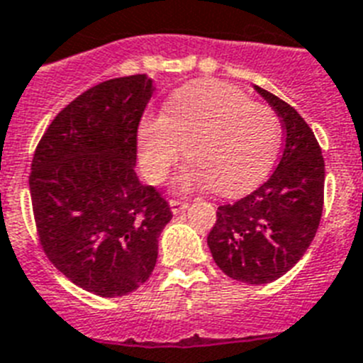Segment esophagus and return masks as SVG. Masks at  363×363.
Instances as JSON below:
<instances>
[{
	"label": "esophagus",
	"instance_id": "1",
	"mask_svg": "<svg viewBox=\"0 0 363 363\" xmlns=\"http://www.w3.org/2000/svg\"><path fill=\"white\" fill-rule=\"evenodd\" d=\"M170 209H172V213L174 215H179V213H184L185 209L189 208V203L187 202H182V200H170Z\"/></svg>",
	"mask_w": 363,
	"mask_h": 363
}]
</instances>
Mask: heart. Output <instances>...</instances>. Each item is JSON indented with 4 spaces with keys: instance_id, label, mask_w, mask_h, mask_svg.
<instances>
[{
    "instance_id": "b5f03b06",
    "label": "heart",
    "mask_w": 363,
    "mask_h": 363,
    "mask_svg": "<svg viewBox=\"0 0 363 363\" xmlns=\"http://www.w3.org/2000/svg\"><path fill=\"white\" fill-rule=\"evenodd\" d=\"M280 140L274 111L220 81L182 86L163 115H145L137 125L140 167L152 184L169 176L185 148L191 164L178 176L179 191L209 185L218 194L241 193L267 174Z\"/></svg>"
}]
</instances>
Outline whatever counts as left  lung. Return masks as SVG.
Here are the masks:
<instances>
[{
    "label": "left lung",
    "mask_w": 363,
    "mask_h": 363,
    "mask_svg": "<svg viewBox=\"0 0 363 363\" xmlns=\"http://www.w3.org/2000/svg\"><path fill=\"white\" fill-rule=\"evenodd\" d=\"M254 89L282 118V157L265 184L218 208L208 247L224 274L259 286L284 277L315 238L325 196V160L304 118L278 96L257 85Z\"/></svg>",
    "instance_id": "left-lung-1"
}]
</instances>
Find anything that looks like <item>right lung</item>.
I'll list each match as a JSON object with an SVG mask.
<instances>
[{
  "label": "right lung",
  "mask_w": 363,
  "mask_h": 363,
  "mask_svg": "<svg viewBox=\"0 0 363 363\" xmlns=\"http://www.w3.org/2000/svg\"><path fill=\"white\" fill-rule=\"evenodd\" d=\"M152 94L146 74L104 81L70 101L35 150L29 191L42 248L94 295L143 286L172 218L169 202L135 172L137 125Z\"/></svg>",
  "instance_id": "1"
}]
</instances>
